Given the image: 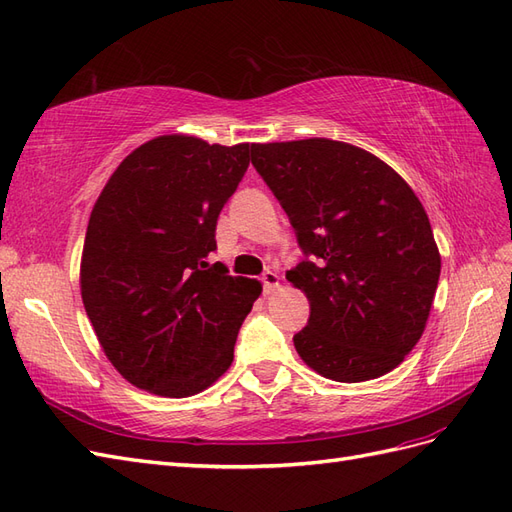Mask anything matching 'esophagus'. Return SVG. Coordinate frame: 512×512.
<instances>
[{
  "label": "esophagus",
  "mask_w": 512,
  "mask_h": 512,
  "mask_svg": "<svg viewBox=\"0 0 512 512\" xmlns=\"http://www.w3.org/2000/svg\"><path fill=\"white\" fill-rule=\"evenodd\" d=\"M261 285H264L266 294H270V291H274L276 287H279V274L268 268L264 274H261Z\"/></svg>",
  "instance_id": "esophagus-1"
}]
</instances>
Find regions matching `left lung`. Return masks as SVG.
I'll return each instance as SVG.
<instances>
[{
    "instance_id": "1",
    "label": "left lung",
    "mask_w": 512,
    "mask_h": 512,
    "mask_svg": "<svg viewBox=\"0 0 512 512\" xmlns=\"http://www.w3.org/2000/svg\"><path fill=\"white\" fill-rule=\"evenodd\" d=\"M251 163L289 216L304 259L287 272L311 304L300 358L334 382L399 367L425 332L440 281L429 216L401 175L356 145H253Z\"/></svg>"
}]
</instances>
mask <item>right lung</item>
I'll list each match as a JSON object with an SVG mask.
<instances>
[{"instance_id":"1","label":"right lung","mask_w":512,"mask_h":512,"mask_svg":"<svg viewBox=\"0 0 512 512\" xmlns=\"http://www.w3.org/2000/svg\"><path fill=\"white\" fill-rule=\"evenodd\" d=\"M251 156L248 143L158 137L102 188L85 233L81 296L107 358L141 390L191 397L229 369L261 285L206 259Z\"/></svg>"}]
</instances>
